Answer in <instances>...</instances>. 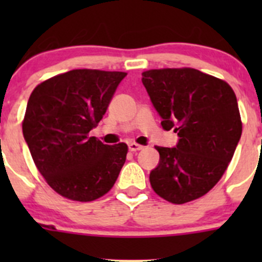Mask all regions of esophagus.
<instances>
[{
	"instance_id": "1",
	"label": "esophagus",
	"mask_w": 262,
	"mask_h": 262,
	"mask_svg": "<svg viewBox=\"0 0 262 262\" xmlns=\"http://www.w3.org/2000/svg\"><path fill=\"white\" fill-rule=\"evenodd\" d=\"M143 146H141V144H138V143H130L129 144V150H130V152H137V150H141V149H143Z\"/></svg>"
}]
</instances>
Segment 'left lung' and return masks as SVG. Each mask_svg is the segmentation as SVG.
Instances as JSON below:
<instances>
[{
  "label": "left lung",
  "instance_id": "1",
  "mask_svg": "<svg viewBox=\"0 0 262 262\" xmlns=\"http://www.w3.org/2000/svg\"><path fill=\"white\" fill-rule=\"evenodd\" d=\"M166 130L180 137L173 148L158 147L160 163L149 173L156 194L172 204L199 199L226 172L242 134L237 97L226 81L195 68L142 73Z\"/></svg>",
  "mask_w": 262,
  "mask_h": 262
}]
</instances>
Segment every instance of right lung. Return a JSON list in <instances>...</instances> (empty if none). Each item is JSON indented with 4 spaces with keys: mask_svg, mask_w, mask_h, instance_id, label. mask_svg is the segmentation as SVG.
<instances>
[{
    "mask_svg": "<svg viewBox=\"0 0 262 262\" xmlns=\"http://www.w3.org/2000/svg\"><path fill=\"white\" fill-rule=\"evenodd\" d=\"M125 72L73 70L39 83L31 92L23 133L47 184L75 202H92L114 186L128 146H107L95 137Z\"/></svg>",
    "mask_w": 262,
    "mask_h": 262,
    "instance_id": "obj_1",
    "label": "right lung"
}]
</instances>
